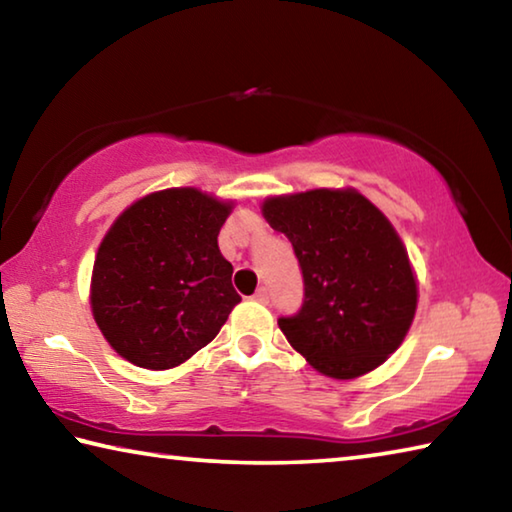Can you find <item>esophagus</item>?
Returning <instances> with one entry per match:
<instances>
[{
  "label": "esophagus",
  "mask_w": 512,
  "mask_h": 512,
  "mask_svg": "<svg viewBox=\"0 0 512 512\" xmlns=\"http://www.w3.org/2000/svg\"><path fill=\"white\" fill-rule=\"evenodd\" d=\"M253 300H257V302H262V305H266V302H268V291H266L264 287H259V289L255 291Z\"/></svg>",
  "instance_id": "34e87169"
}]
</instances>
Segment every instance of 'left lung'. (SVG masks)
<instances>
[{"label": "left lung", "mask_w": 512, "mask_h": 512, "mask_svg": "<svg viewBox=\"0 0 512 512\" xmlns=\"http://www.w3.org/2000/svg\"><path fill=\"white\" fill-rule=\"evenodd\" d=\"M289 237L305 300L280 316L282 334L318 372L354 379L400 348L413 323L418 284L391 221L357 189H311L262 205Z\"/></svg>", "instance_id": "8db88e82"}]
</instances>
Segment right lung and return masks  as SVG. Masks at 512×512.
<instances>
[{"label":"right lung","mask_w":512,"mask_h":512,"mask_svg":"<svg viewBox=\"0 0 512 512\" xmlns=\"http://www.w3.org/2000/svg\"><path fill=\"white\" fill-rule=\"evenodd\" d=\"M232 203L194 187L140 198L103 237L90 305L119 357L167 370L205 348L241 296L219 230Z\"/></svg>","instance_id":"obj_1"}]
</instances>
